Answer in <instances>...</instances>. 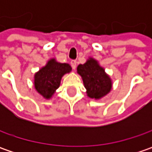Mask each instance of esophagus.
Listing matches in <instances>:
<instances>
[{
	"mask_svg": "<svg viewBox=\"0 0 152 152\" xmlns=\"http://www.w3.org/2000/svg\"><path fill=\"white\" fill-rule=\"evenodd\" d=\"M71 66H72V67H73V69H74V70H75L76 66H77V61H75V60L71 61Z\"/></svg>",
	"mask_w": 152,
	"mask_h": 152,
	"instance_id": "1",
	"label": "esophagus"
}]
</instances>
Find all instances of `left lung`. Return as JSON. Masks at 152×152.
<instances>
[{
  "instance_id": "1",
  "label": "left lung",
  "mask_w": 152,
  "mask_h": 152,
  "mask_svg": "<svg viewBox=\"0 0 152 152\" xmlns=\"http://www.w3.org/2000/svg\"><path fill=\"white\" fill-rule=\"evenodd\" d=\"M77 73L82 78L87 96L91 99L100 100L112 91L113 80L110 75L94 57L90 56L84 64H79Z\"/></svg>"
}]
</instances>
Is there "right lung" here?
<instances>
[{
    "instance_id": "right-lung-1",
    "label": "right lung",
    "mask_w": 152,
    "mask_h": 152,
    "mask_svg": "<svg viewBox=\"0 0 152 152\" xmlns=\"http://www.w3.org/2000/svg\"><path fill=\"white\" fill-rule=\"evenodd\" d=\"M71 71L72 67L68 63H61L56 58H50L45 66L34 73L35 91L44 99L50 100L59 88L61 78Z\"/></svg>"
}]
</instances>
